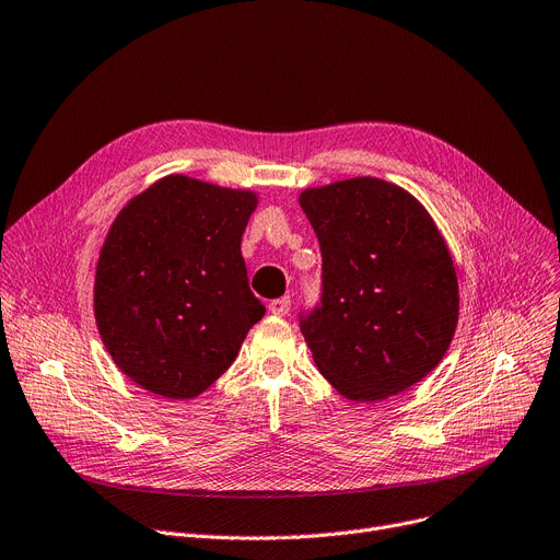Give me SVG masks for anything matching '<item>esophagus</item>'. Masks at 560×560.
I'll use <instances>...</instances> for the list:
<instances>
[{
    "instance_id": "1",
    "label": "esophagus",
    "mask_w": 560,
    "mask_h": 560,
    "mask_svg": "<svg viewBox=\"0 0 560 560\" xmlns=\"http://www.w3.org/2000/svg\"><path fill=\"white\" fill-rule=\"evenodd\" d=\"M268 311H270L272 315H279V317L288 315V313H290V298H279V300H272V302L268 304Z\"/></svg>"
}]
</instances>
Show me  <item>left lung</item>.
Listing matches in <instances>:
<instances>
[{"label": "left lung", "mask_w": 560, "mask_h": 560, "mask_svg": "<svg viewBox=\"0 0 560 560\" xmlns=\"http://www.w3.org/2000/svg\"><path fill=\"white\" fill-rule=\"evenodd\" d=\"M300 206L322 252L319 306L300 317L317 370L351 401L418 384L458 322L456 268L435 222L374 176L306 188Z\"/></svg>", "instance_id": "obj_1"}]
</instances>
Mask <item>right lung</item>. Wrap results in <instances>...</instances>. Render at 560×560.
I'll return each instance as SVG.
<instances>
[{
    "instance_id": "add662e5",
    "label": "right lung",
    "mask_w": 560,
    "mask_h": 560,
    "mask_svg": "<svg viewBox=\"0 0 560 560\" xmlns=\"http://www.w3.org/2000/svg\"><path fill=\"white\" fill-rule=\"evenodd\" d=\"M256 203L252 190L170 174L117 213L97 260L95 319L140 388L201 395L265 315L241 254Z\"/></svg>"
}]
</instances>
